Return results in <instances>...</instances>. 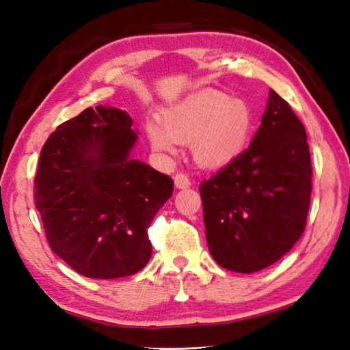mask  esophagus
<instances>
[{
    "mask_svg": "<svg viewBox=\"0 0 350 350\" xmlns=\"http://www.w3.org/2000/svg\"><path fill=\"white\" fill-rule=\"evenodd\" d=\"M174 181H175V185H176L178 189H189L190 185H191L190 178L185 175L184 172H178L175 175V178H174Z\"/></svg>",
    "mask_w": 350,
    "mask_h": 350,
    "instance_id": "esophagus-1",
    "label": "esophagus"
}]
</instances>
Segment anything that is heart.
Here are the masks:
<instances>
[{
	"instance_id": "obj_1",
	"label": "heart",
	"mask_w": 350,
	"mask_h": 350,
	"mask_svg": "<svg viewBox=\"0 0 350 350\" xmlns=\"http://www.w3.org/2000/svg\"><path fill=\"white\" fill-rule=\"evenodd\" d=\"M161 121L146 124V136L159 152H174L178 141H191L200 165L220 166L235 159L252 136L254 116L243 100L204 91L167 107Z\"/></svg>"
}]
</instances>
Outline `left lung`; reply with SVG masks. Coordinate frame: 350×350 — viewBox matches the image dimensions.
<instances>
[{
    "label": "left lung",
    "instance_id": "8db88e82",
    "mask_svg": "<svg viewBox=\"0 0 350 350\" xmlns=\"http://www.w3.org/2000/svg\"><path fill=\"white\" fill-rule=\"evenodd\" d=\"M312 175L306 129L271 90L250 146L199 185L214 260L250 274L283 258L304 234Z\"/></svg>",
    "mask_w": 350,
    "mask_h": 350
}]
</instances>
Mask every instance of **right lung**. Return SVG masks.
<instances>
[{
  "label": "right lung",
  "instance_id": "1",
  "mask_svg": "<svg viewBox=\"0 0 350 350\" xmlns=\"http://www.w3.org/2000/svg\"><path fill=\"white\" fill-rule=\"evenodd\" d=\"M131 116L87 107L44 142L34 202L52 252L90 278L136 274L151 258L148 228L172 196V178L129 157Z\"/></svg>",
  "mask_w": 350,
  "mask_h": 350
}]
</instances>
